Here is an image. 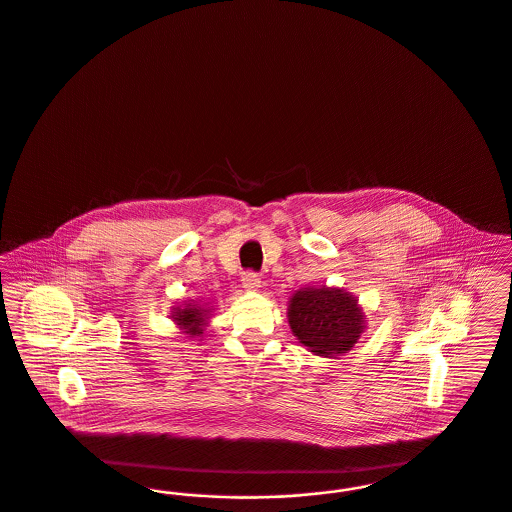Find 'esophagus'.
Returning <instances> with one entry per match:
<instances>
[{
    "instance_id": "1",
    "label": "esophagus",
    "mask_w": 512,
    "mask_h": 512,
    "mask_svg": "<svg viewBox=\"0 0 512 512\" xmlns=\"http://www.w3.org/2000/svg\"><path fill=\"white\" fill-rule=\"evenodd\" d=\"M242 286H244L247 292H255L257 288H261V278H259V274H255V272H244V276H242Z\"/></svg>"
}]
</instances>
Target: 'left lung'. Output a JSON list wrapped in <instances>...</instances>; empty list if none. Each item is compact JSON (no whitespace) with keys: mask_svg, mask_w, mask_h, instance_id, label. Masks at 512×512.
Here are the masks:
<instances>
[{"mask_svg":"<svg viewBox=\"0 0 512 512\" xmlns=\"http://www.w3.org/2000/svg\"><path fill=\"white\" fill-rule=\"evenodd\" d=\"M288 324L311 353L338 357L361 340L366 313L359 299L343 288L309 286L292 293Z\"/></svg>","mask_w":512,"mask_h":512,"instance_id":"1","label":"left lung"}]
</instances>
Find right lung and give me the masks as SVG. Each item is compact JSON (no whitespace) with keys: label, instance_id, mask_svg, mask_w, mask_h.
Returning a JSON list of instances; mask_svg holds the SVG:
<instances>
[{"label":"right lung","instance_id":"right-lung-1","mask_svg":"<svg viewBox=\"0 0 512 512\" xmlns=\"http://www.w3.org/2000/svg\"><path fill=\"white\" fill-rule=\"evenodd\" d=\"M213 303H195V301H184L178 307H172L171 318L174 324L186 334L188 338L203 336L205 328L209 326V320L213 317Z\"/></svg>","mask_w":512,"mask_h":512}]
</instances>
